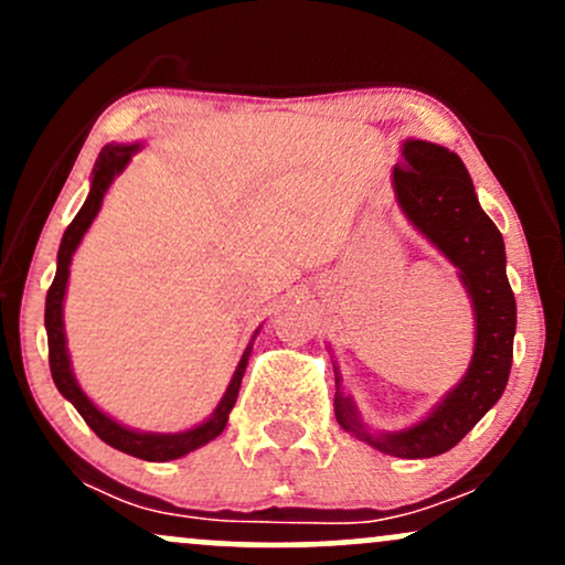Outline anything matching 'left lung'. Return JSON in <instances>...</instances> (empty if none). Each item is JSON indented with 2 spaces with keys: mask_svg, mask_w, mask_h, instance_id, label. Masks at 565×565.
Returning a JSON list of instances; mask_svg holds the SVG:
<instances>
[{
  "mask_svg": "<svg viewBox=\"0 0 565 565\" xmlns=\"http://www.w3.org/2000/svg\"><path fill=\"white\" fill-rule=\"evenodd\" d=\"M393 180L406 217L462 270L476 305V353L465 380L446 395L444 404L408 430L393 436L366 433L340 387L334 393V414L337 423L374 449L423 459L457 446L502 395L512 366L515 295L504 270L502 233L478 204L468 167L457 153L436 142L406 140L404 161L395 164Z\"/></svg>",
  "mask_w": 565,
  "mask_h": 565,
  "instance_id": "left-lung-1",
  "label": "left lung"
}]
</instances>
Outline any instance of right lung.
<instances>
[{"label":"right lung","instance_id":"obj_1","mask_svg":"<svg viewBox=\"0 0 565 565\" xmlns=\"http://www.w3.org/2000/svg\"><path fill=\"white\" fill-rule=\"evenodd\" d=\"M138 146H106L100 151V157L95 161L93 170V188H89V196L84 201V206L76 212V217L71 220V225L63 233L61 249H57V274L53 278V287L47 291V302H44V327H47V348H50V372L53 380L71 404L76 406V412L82 414V419L95 430V436L106 440L114 449L132 454V457L148 459V462H167V459H178L183 454L199 449V446L210 444L212 438H217L223 433L225 423H228V414L233 404H236L238 387H242V377L246 369V359H249V348H246L244 359L238 361L236 374H233L228 391H225L223 401H220L217 412L212 414V419H206L204 425L193 427V430L178 433V436H157V433H135L127 427L116 425L111 417H106L103 412H97L93 401L82 393V387L76 385L74 374H71L68 364V350H66V334H63V295H66L68 284V265L71 255L79 246L82 236L87 233L89 223H93L97 210H100L103 196H106L108 185H111L114 174H119L127 167L129 157Z\"/></svg>","mask_w":565,"mask_h":565}]
</instances>
